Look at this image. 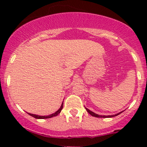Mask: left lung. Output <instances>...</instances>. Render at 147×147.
Returning a JSON list of instances; mask_svg holds the SVG:
<instances>
[{"mask_svg":"<svg viewBox=\"0 0 147 147\" xmlns=\"http://www.w3.org/2000/svg\"><path fill=\"white\" fill-rule=\"evenodd\" d=\"M85 109H86V110H87V112H88L89 114H90V115H91L92 116L95 117H100V118H109V117H114L117 116V115H119V114H121V112H119V113L116 114V115H107V116H105V115H97V114H95V113H94V112H92V111H90V109H87V108H86V107H85Z\"/></svg>","mask_w":147,"mask_h":147,"instance_id":"obj_1","label":"left lung"}]
</instances>
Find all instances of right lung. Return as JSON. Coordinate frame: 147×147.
I'll use <instances>...</instances> for the list:
<instances>
[{
    "mask_svg": "<svg viewBox=\"0 0 147 147\" xmlns=\"http://www.w3.org/2000/svg\"><path fill=\"white\" fill-rule=\"evenodd\" d=\"M63 102L62 103L60 108L57 111V112H55V113L52 114V115H48V116H39V115H32V114H30V113H28V115H30V116L33 117L35 118V119H48V118H51V117H55V116H57V115H58L60 113V112H61L62 109H63Z\"/></svg>",
    "mask_w": 147,
    "mask_h": 147,
    "instance_id": "right-lung-1",
    "label": "right lung"
}]
</instances>
